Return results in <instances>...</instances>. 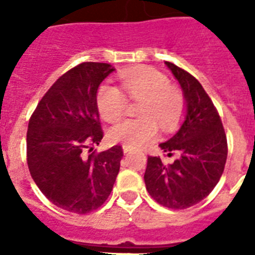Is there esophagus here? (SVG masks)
<instances>
[{"label": "esophagus", "instance_id": "34e87169", "mask_svg": "<svg viewBox=\"0 0 255 255\" xmlns=\"http://www.w3.org/2000/svg\"><path fill=\"white\" fill-rule=\"evenodd\" d=\"M123 150H124V153H129V152H131V148L130 147H128V145H123Z\"/></svg>", "mask_w": 255, "mask_h": 255}]
</instances>
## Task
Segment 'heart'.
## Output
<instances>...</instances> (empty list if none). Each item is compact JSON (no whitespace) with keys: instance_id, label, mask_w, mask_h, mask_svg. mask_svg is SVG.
<instances>
[{"instance_id":"b5f03b06","label":"heart","mask_w":255,"mask_h":255,"mask_svg":"<svg viewBox=\"0 0 255 255\" xmlns=\"http://www.w3.org/2000/svg\"><path fill=\"white\" fill-rule=\"evenodd\" d=\"M120 82L130 101H140L138 115L141 117L112 126L108 132L111 141L138 148L154 138L157 125L162 130H170L177 123L184 110V98L161 71L149 66L138 67L124 73ZM125 94L114 85H101L97 93V107L103 120L115 123L125 115L128 108Z\"/></svg>"}]
</instances>
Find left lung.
I'll return each mask as SVG.
<instances>
[{"mask_svg":"<svg viewBox=\"0 0 255 255\" xmlns=\"http://www.w3.org/2000/svg\"><path fill=\"white\" fill-rule=\"evenodd\" d=\"M181 85L186 102L185 120L161 149L177 159L164 163L148 157L144 181L150 197L161 206L185 209L209 195L220 181L227 158V139L215 105L194 76L164 62Z\"/></svg>","mask_w":255,"mask_h":255,"instance_id":"left-lung-1","label":"left lung"}]
</instances>
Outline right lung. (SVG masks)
Returning <instances> with one entry per match:
<instances>
[{
    "label": "right lung",
    "instance_id": "right-lung-1",
    "mask_svg": "<svg viewBox=\"0 0 255 255\" xmlns=\"http://www.w3.org/2000/svg\"><path fill=\"white\" fill-rule=\"evenodd\" d=\"M83 62L53 83L31 115L26 132L29 172L49 202L78 215L100 208L111 194L124 152H93L103 138L97 91L114 71Z\"/></svg>",
    "mask_w": 255,
    "mask_h": 255
}]
</instances>
